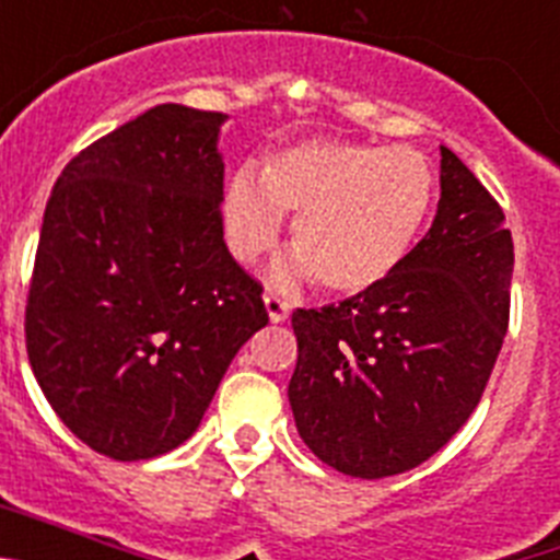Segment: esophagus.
Masks as SVG:
<instances>
[{
	"label": "esophagus",
	"mask_w": 560,
	"mask_h": 560,
	"mask_svg": "<svg viewBox=\"0 0 560 560\" xmlns=\"http://www.w3.org/2000/svg\"><path fill=\"white\" fill-rule=\"evenodd\" d=\"M264 303H266V314H269V319L271 323H285V319H289V311H291V305L285 303L283 296L280 294H275V291H266L264 294Z\"/></svg>",
	"instance_id": "esophagus-1"
}]
</instances>
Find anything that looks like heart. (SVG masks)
Returning <instances> with one entry per match:
<instances>
[{
    "label": "heart",
    "mask_w": 560,
    "mask_h": 560,
    "mask_svg": "<svg viewBox=\"0 0 560 560\" xmlns=\"http://www.w3.org/2000/svg\"><path fill=\"white\" fill-rule=\"evenodd\" d=\"M438 173L415 148L305 140L271 153L264 173L241 165L221 201L237 260H255L296 215V255L271 271L280 285L303 277L334 294L373 291L407 264L432 221Z\"/></svg>",
    "instance_id": "1"
}]
</instances>
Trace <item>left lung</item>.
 <instances>
[{"label": "left lung", "mask_w": 560, "mask_h": 560, "mask_svg": "<svg viewBox=\"0 0 560 560\" xmlns=\"http://www.w3.org/2000/svg\"><path fill=\"white\" fill-rule=\"evenodd\" d=\"M513 237L482 182L440 145L432 230L387 283L296 308L289 384L300 438L348 477L427 463L471 418L511 316Z\"/></svg>", "instance_id": "left-lung-1"}]
</instances>
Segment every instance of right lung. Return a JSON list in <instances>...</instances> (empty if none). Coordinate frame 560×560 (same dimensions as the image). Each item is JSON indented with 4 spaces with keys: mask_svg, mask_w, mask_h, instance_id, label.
<instances>
[{
    "mask_svg": "<svg viewBox=\"0 0 560 560\" xmlns=\"http://www.w3.org/2000/svg\"><path fill=\"white\" fill-rule=\"evenodd\" d=\"M226 114L162 103L83 148L44 210L24 336L49 407L97 454L182 446L269 314L224 244Z\"/></svg>",
    "mask_w": 560,
    "mask_h": 560,
    "instance_id": "1",
    "label": "right lung"
}]
</instances>
